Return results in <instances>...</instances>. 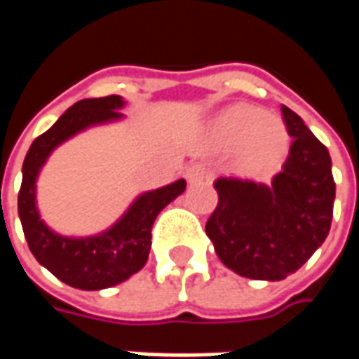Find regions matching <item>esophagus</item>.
<instances>
[{
	"instance_id": "esophagus-1",
	"label": "esophagus",
	"mask_w": 359,
	"mask_h": 359,
	"mask_svg": "<svg viewBox=\"0 0 359 359\" xmlns=\"http://www.w3.org/2000/svg\"><path fill=\"white\" fill-rule=\"evenodd\" d=\"M187 177L190 182H202L210 177V169L205 163H194L187 169Z\"/></svg>"
}]
</instances>
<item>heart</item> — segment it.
Returning <instances> with one entry per match:
<instances>
[{"label":"heart","instance_id":"heart-1","mask_svg":"<svg viewBox=\"0 0 359 359\" xmlns=\"http://www.w3.org/2000/svg\"><path fill=\"white\" fill-rule=\"evenodd\" d=\"M215 136L225 146H241L238 167L246 175L275 169L288 149V133L280 118L256 107L238 105L215 123Z\"/></svg>","mask_w":359,"mask_h":359}]
</instances>
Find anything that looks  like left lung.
Returning a JSON list of instances; mask_svg holds the SVG:
<instances>
[{
	"label": "left lung",
	"mask_w": 359,
	"mask_h": 359,
	"mask_svg": "<svg viewBox=\"0 0 359 359\" xmlns=\"http://www.w3.org/2000/svg\"><path fill=\"white\" fill-rule=\"evenodd\" d=\"M290 151L271 187L254 180H215L219 203L205 234L219 259L256 280H283L308 262L327 238L334 180L329 149L292 109L280 105Z\"/></svg>",
	"instance_id": "8db88e82"
}]
</instances>
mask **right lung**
<instances>
[{"instance_id": "1", "label": "right lung", "mask_w": 359, "mask_h": 359, "mask_svg": "<svg viewBox=\"0 0 359 359\" xmlns=\"http://www.w3.org/2000/svg\"><path fill=\"white\" fill-rule=\"evenodd\" d=\"M123 105L125 100L121 95L76 102L50 130L32 142L22 163L19 217L28 248L38 264L51 271L65 285L81 290L109 288L138 273L148 262L154 221L159 211L187 188V180L179 179L163 188L144 192L115 225L95 236H61L40 219L36 205V180L51 151L90 126L123 118V113L118 111Z\"/></svg>"}]
</instances>
